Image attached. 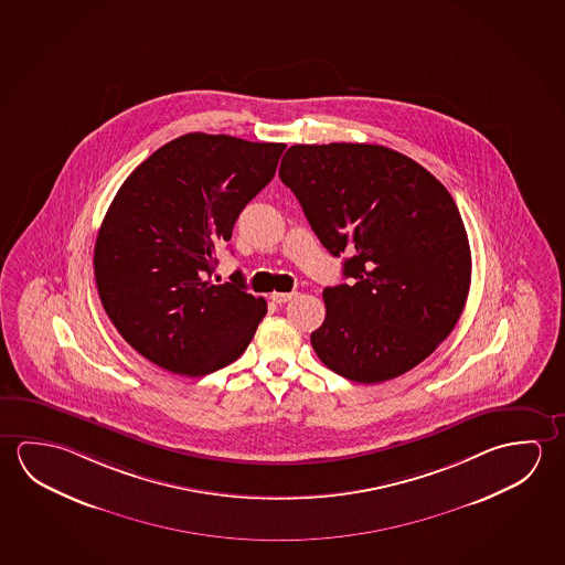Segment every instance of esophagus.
Wrapping results in <instances>:
<instances>
[{
  "mask_svg": "<svg viewBox=\"0 0 565 565\" xmlns=\"http://www.w3.org/2000/svg\"><path fill=\"white\" fill-rule=\"evenodd\" d=\"M271 301H274V303H278V306H281V303H287V301H291V299H294V297H296V294H279V291H274V294H271Z\"/></svg>",
  "mask_w": 565,
  "mask_h": 565,
  "instance_id": "1",
  "label": "esophagus"
}]
</instances>
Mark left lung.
<instances>
[{
  "label": "left lung",
  "instance_id": "obj_1",
  "mask_svg": "<svg viewBox=\"0 0 565 565\" xmlns=\"http://www.w3.org/2000/svg\"><path fill=\"white\" fill-rule=\"evenodd\" d=\"M279 179L333 256L352 252L324 287L311 333L327 369L361 384L412 371L447 339L471 286V250L454 196L427 169L372 143L291 146Z\"/></svg>",
  "mask_w": 565,
  "mask_h": 565
}]
</instances>
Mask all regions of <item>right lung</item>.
<instances>
[{"instance_id":"1","label":"right lung","mask_w":565,"mask_h":565,"mask_svg":"<svg viewBox=\"0 0 565 565\" xmlns=\"http://www.w3.org/2000/svg\"><path fill=\"white\" fill-rule=\"evenodd\" d=\"M286 143L185 134L131 171L104 216L94 278L124 341L161 369L204 376L236 361L264 297L211 281L216 250L268 185Z\"/></svg>"}]
</instances>
